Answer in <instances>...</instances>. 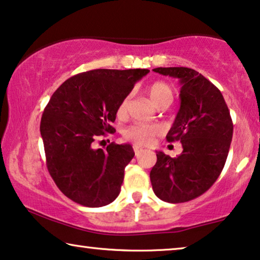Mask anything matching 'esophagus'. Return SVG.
<instances>
[{
  "label": "esophagus",
  "instance_id": "34e87169",
  "mask_svg": "<svg viewBox=\"0 0 260 260\" xmlns=\"http://www.w3.org/2000/svg\"><path fill=\"white\" fill-rule=\"evenodd\" d=\"M133 149H134L135 154H139V153H140V152L142 151V148L140 147V146H138V145H134V146H133Z\"/></svg>",
  "mask_w": 260,
  "mask_h": 260
}]
</instances>
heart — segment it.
Listing matches in <instances>:
<instances>
[{
  "mask_svg": "<svg viewBox=\"0 0 260 260\" xmlns=\"http://www.w3.org/2000/svg\"><path fill=\"white\" fill-rule=\"evenodd\" d=\"M147 94L153 105L160 108L161 106H170L173 101V90L166 82L155 81L147 87ZM128 98L125 96L120 101L116 114L123 116L126 114ZM161 134V128L158 125H145V123H135L123 131V138L126 140L134 142L135 145L147 146L151 145L156 137Z\"/></svg>",
  "mask_w": 260,
  "mask_h": 260,
  "instance_id": "b5f03b06",
  "label": "heart"
}]
</instances>
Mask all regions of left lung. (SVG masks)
<instances>
[{"instance_id":"obj_1","label":"left lung","mask_w":260,"mask_h":260,"mask_svg":"<svg viewBox=\"0 0 260 260\" xmlns=\"http://www.w3.org/2000/svg\"><path fill=\"white\" fill-rule=\"evenodd\" d=\"M153 71L179 79L181 85L180 108L166 139L180 141L182 153L171 158L156 151V164L149 174L152 187L164 202H189L206 192L220 175L232 141V119L220 90L194 69Z\"/></svg>"}]
</instances>
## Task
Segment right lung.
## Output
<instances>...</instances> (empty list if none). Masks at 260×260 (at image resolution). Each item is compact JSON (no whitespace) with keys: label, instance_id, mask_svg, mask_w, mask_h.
Segmentation results:
<instances>
[{"label":"right lung","instance_id":"obj_1","mask_svg":"<svg viewBox=\"0 0 260 260\" xmlns=\"http://www.w3.org/2000/svg\"><path fill=\"white\" fill-rule=\"evenodd\" d=\"M148 69H94L80 73L54 92L40 132L47 168L60 191L73 202L100 207L119 196L125 167L133 159L129 144L93 148L98 138L113 134L120 101Z\"/></svg>","mask_w":260,"mask_h":260}]
</instances>
